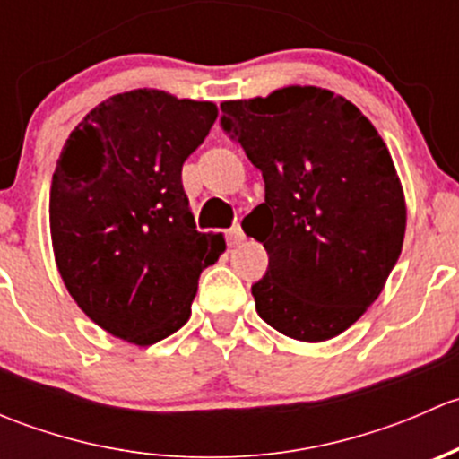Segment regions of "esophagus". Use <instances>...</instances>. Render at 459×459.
Here are the masks:
<instances>
[{
    "mask_svg": "<svg viewBox=\"0 0 459 459\" xmlns=\"http://www.w3.org/2000/svg\"><path fill=\"white\" fill-rule=\"evenodd\" d=\"M226 238H229V244H230V247H238V244H242V242H244V238H247V235H244L242 226L235 224L233 229H230L229 233H226Z\"/></svg>",
    "mask_w": 459,
    "mask_h": 459,
    "instance_id": "1",
    "label": "esophagus"
}]
</instances>
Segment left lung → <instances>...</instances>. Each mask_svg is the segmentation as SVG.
<instances>
[{"label": "left lung", "mask_w": 459, "mask_h": 459, "mask_svg": "<svg viewBox=\"0 0 459 459\" xmlns=\"http://www.w3.org/2000/svg\"><path fill=\"white\" fill-rule=\"evenodd\" d=\"M221 126L262 170L266 197L242 221L268 253L257 316L299 342L353 326L402 253L406 202L367 115L317 86L221 104Z\"/></svg>", "instance_id": "obj_1"}]
</instances>
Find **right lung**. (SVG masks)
Masks as SVG:
<instances>
[{"mask_svg": "<svg viewBox=\"0 0 459 459\" xmlns=\"http://www.w3.org/2000/svg\"><path fill=\"white\" fill-rule=\"evenodd\" d=\"M217 119L212 101L157 88L108 97L68 135L50 184V239L77 307L135 346L191 317L221 235L197 233L182 164Z\"/></svg>", "mask_w": 459, "mask_h": 459, "instance_id": "add662e5", "label": "right lung"}]
</instances>
